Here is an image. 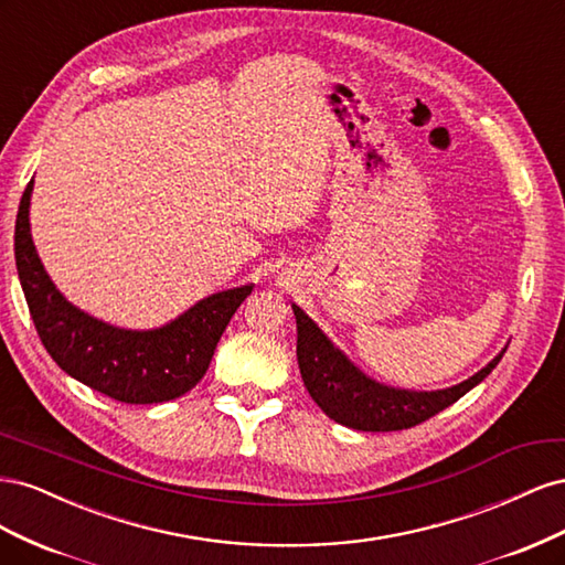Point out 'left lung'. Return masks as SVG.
Wrapping results in <instances>:
<instances>
[{"label":"left lung","mask_w":565,"mask_h":565,"mask_svg":"<svg viewBox=\"0 0 565 565\" xmlns=\"http://www.w3.org/2000/svg\"><path fill=\"white\" fill-rule=\"evenodd\" d=\"M297 318V361L301 380L324 415L355 431H401L450 407L502 361L507 347L469 380L438 391H409L380 384L355 367L330 337L292 303Z\"/></svg>","instance_id":"left-lung-1"}]
</instances>
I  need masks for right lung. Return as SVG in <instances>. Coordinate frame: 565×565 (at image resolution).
I'll return each mask as SVG.
<instances>
[{"instance_id": "add662e5", "label": "right lung", "mask_w": 565, "mask_h": 565, "mask_svg": "<svg viewBox=\"0 0 565 565\" xmlns=\"http://www.w3.org/2000/svg\"><path fill=\"white\" fill-rule=\"evenodd\" d=\"M32 179L15 216V268L44 349L73 380L119 403H164L191 391L207 372L226 324L254 285L200 299L152 330L115 328L67 301L49 278L30 233Z\"/></svg>"}]
</instances>
